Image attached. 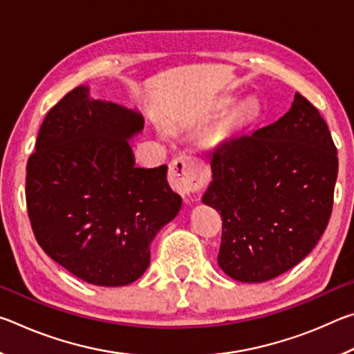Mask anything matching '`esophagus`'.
Segmentation results:
<instances>
[{"label":"esophagus","mask_w":354,"mask_h":354,"mask_svg":"<svg viewBox=\"0 0 354 354\" xmlns=\"http://www.w3.org/2000/svg\"><path fill=\"white\" fill-rule=\"evenodd\" d=\"M207 176L205 164L187 154H181L170 165V184L181 195H189L205 187Z\"/></svg>","instance_id":"1"}]
</instances>
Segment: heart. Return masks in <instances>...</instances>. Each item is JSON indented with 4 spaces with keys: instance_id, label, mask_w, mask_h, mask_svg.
<instances>
[{
    "instance_id": "1",
    "label": "heart",
    "mask_w": 354,
    "mask_h": 354,
    "mask_svg": "<svg viewBox=\"0 0 354 354\" xmlns=\"http://www.w3.org/2000/svg\"><path fill=\"white\" fill-rule=\"evenodd\" d=\"M225 103H227V101H223V104ZM253 111H254L253 103L245 101V103H241L239 106H236L234 109L227 112L212 131V136H211L212 147H217V148L226 147L230 145L232 140H236L237 136L242 133L245 127H247L251 115H253Z\"/></svg>"
}]
</instances>
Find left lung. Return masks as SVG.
<instances>
[{"label":"left lung","instance_id":"obj_1","mask_svg":"<svg viewBox=\"0 0 354 354\" xmlns=\"http://www.w3.org/2000/svg\"><path fill=\"white\" fill-rule=\"evenodd\" d=\"M337 169L328 124L299 93L274 123L215 149L201 201L223 220L221 270L263 283L304 259L331 217Z\"/></svg>","mask_w":354,"mask_h":354}]
</instances>
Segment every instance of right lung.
<instances>
[{
    "label": "right lung",
    "mask_w": 354,
    "mask_h": 354,
    "mask_svg": "<svg viewBox=\"0 0 354 354\" xmlns=\"http://www.w3.org/2000/svg\"><path fill=\"white\" fill-rule=\"evenodd\" d=\"M88 92L73 88L41 123L26 165L28 215L41 250L76 278L127 286L145 273L149 243L183 200L167 165L134 162L142 113Z\"/></svg>",
    "instance_id": "1"
}]
</instances>
